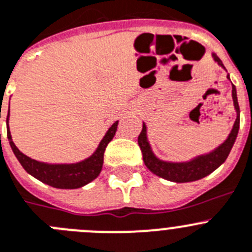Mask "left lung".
Masks as SVG:
<instances>
[{
    "mask_svg": "<svg viewBox=\"0 0 252 252\" xmlns=\"http://www.w3.org/2000/svg\"><path fill=\"white\" fill-rule=\"evenodd\" d=\"M214 61L218 62L219 66L226 71L222 61L218 57L216 54H212ZM227 78L230 80V75L227 73ZM232 101H234V107L236 110V120L232 126V130L228 133L227 138L221 145H219L216 149L207 154L198 155L196 158H191L189 161H181V162H174V161H163L158 158L154 154L150 145L149 138H147V127L144 122L142 125V131L138 135V146L142 151V158L146 167L149 168L152 174L156 176H160L167 181L172 182H192L197 181L200 179H204L207 175L214 172L218 167H220L227 158L228 154L231 151L235 141H236L237 133L240 128V107L237 102L236 87L232 85Z\"/></svg>",
    "mask_w": 252,
    "mask_h": 252,
    "instance_id": "left-lung-1",
    "label": "left lung"
}]
</instances>
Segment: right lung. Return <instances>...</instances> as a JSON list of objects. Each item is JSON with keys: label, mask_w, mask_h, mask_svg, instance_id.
I'll use <instances>...</instances> for the list:
<instances>
[{"label": "right lung", "mask_w": 252, "mask_h": 252, "mask_svg": "<svg viewBox=\"0 0 252 252\" xmlns=\"http://www.w3.org/2000/svg\"><path fill=\"white\" fill-rule=\"evenodd\" d=\"M8 117H10V111L6 120L7 138H8L13 154L20 161L22 167L26 170L27 174L33 176L34 179L40 180L43 184L50 185L52 188L66 189V190L82 188L85 185L94 181L100 175L102 170L103 154H105L106 146L114 138L117 131V125H119V121H115L111 125V127L108 128L98 144L97 149L94 150L90 158L73 163H48L33 160L17 149L15 142L12 141V136L8 127Z\"/></svg>", "instance_id": "obj_1"}]
</instances>
